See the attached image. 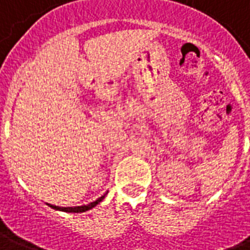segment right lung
<instances>
[{"mask_svg":"<svg viewBox=\"0 0 250 250\" xmlns=\"http://www.w3.org/2000/svg\"><path fill=\"white\" fill-rule=\"evenodd\" d=\"M107 194V193H105ZM105 194L102 195V197H99L96 201H93V202H89L88 205H82V206H73V208H60V206H55V205H51V204H46L49 208L55 210H60V211H66V213H84V211H88V210H91L92 208H95L96 205L100 204L102 201L104 199L105 197Z\"/></svg>","mask_w":250,"mask_h":250,"instance_id":"add662e5","label":"right lung"}]
</instances>
